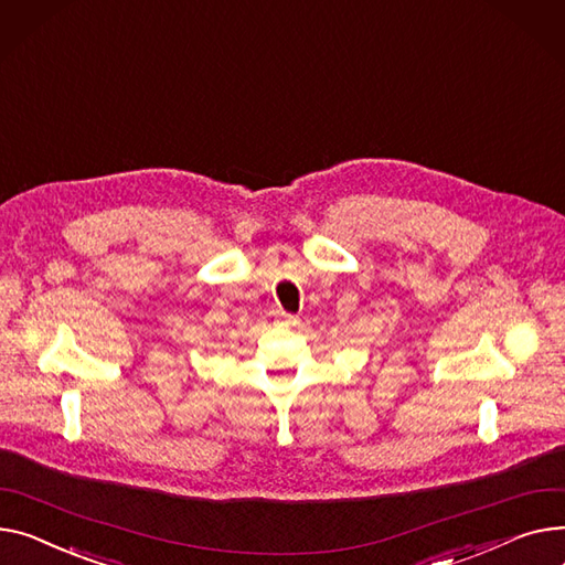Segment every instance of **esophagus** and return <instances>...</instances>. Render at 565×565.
Here are the masks:
<instances>
[{
    "label": "esophagus",
    "instance_id": "obj_1",
    "mask_svg": "<svg viewBox=\"0 0 565 565\" xmlns=\"http://www.w3.org/2000/svg\"><path fill=\"white\" fill-rule=\"evenodd\" d=\"M281 320H284L286 324H295V322H297V318H295V316H290V313H284V311H281Z\"/></svg>",
    "mask_w": 565,
    "mask_h": 565
}]
</instances>
